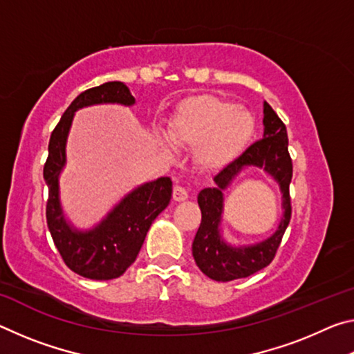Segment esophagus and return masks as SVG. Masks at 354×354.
Instances as JSON below:
<instances>
[{"label": "esophagus", "instance_id": "esophagus-1", "mask_svg": "<svg viewBox=\"0 0 354 354\" xmlns=\"http://www.w3.org/2000/svg\"><path fill=\"white\" fill-rule=\"evenodd\" d=\"M187 190L181 187V185H175V189H173V200L175 201H184L187 198Z\"/></svg>", "mask_w": 354, "mask_h": 354}]
</instances>
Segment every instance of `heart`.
<instances>
[{
	"label": "heart",
	"instance_id": "b5f03b06",
	"mask_svg": "<svg viewBox=\"0 0 354 354\" xmlns=\"http://www.w3.org/2000/svg\"><path fill=\"white\" fill-rule=\"evenodd\" d=\"M170 137L195 148V162L201 170L225 169L243 153L254 133V117L247 107L211 95L189 98L170 122ZM165 151L171 149L169 136L158 134Z\"/></svg>",
	"mask_w": 354,
	"mask_h": 354
}]
</instances>
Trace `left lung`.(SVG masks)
Segmentation results:
<instances>
[{
  "mask_svg": "<svg viewBox=\"0 0 354 354\" xmlns=\"http://www.w3.org/2000/svg\"><path fill=\"white\" fill-rule=\"evenodd\" d=\"M263 136L261 140L245 149L242 156L225 167L214 178V187L203 189L198 194L201 209V223L192 243V254L200 270L214 281L247 278L262 270L273 261L283 239L286 227L290 221V195L292 159L289 154L286 124L281 122L272 106L263 101ZM248 166L262 168L279 183L283 194L285 212L277 231L266 241L253 245L227 244L221 236V214L223 213V190L239 172Z\"/></svg>",
  "mask_w": 354,
  "mask_h": 354,
  "instance_id": "left-lung-1",
  "label": "left lung"
}]
</instances>
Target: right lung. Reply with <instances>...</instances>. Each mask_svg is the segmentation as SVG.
Here are the masks:
<instances>
[{
    "label": "right lung",
    "mask_w": 354,
    "mask_h": 354,
    "mask_svg": "<svg viewBox=\"0 0 354 354\" xmlns=\"http://www.w3.org/2000/svg\"><path fill=\"white\" fill-rule=\"evenodd\" d=\"M134 103L136 98L128 86L120 81L88 88L77 95L67 107L50 137L44 167L48 185V230L70 270L88 279L107 281L122 277L136 261L154 218L171 200V179L162 176L131 190L91 230H77L65 218L59 176L67 164L65 147L75 112L95 104L133 106Z\"/></svg>",
    "instance_id": "add662e5"
}]
</instances>
